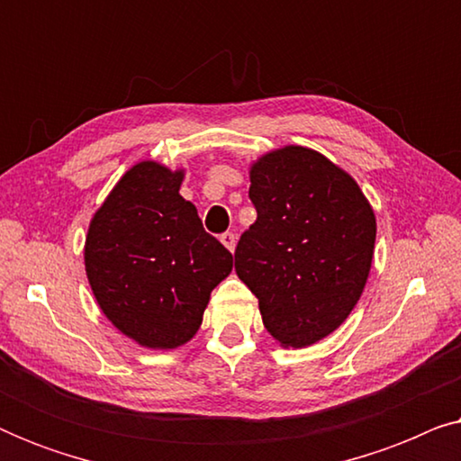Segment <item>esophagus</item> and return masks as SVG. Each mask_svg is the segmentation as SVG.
<instances>
[{"label":"esophagus","mask_w":461,"mask_h":461,"mask_svg":"<svg viewBox=\"0 0 461 461\" xmlns=\"http://www.w3.org/2000/svg\"><path fill=\"white\" fill-rule=\"evenodd\" d=\"M220 241L224 243V248L229 249L230 254L235 251V248H237V235H235V232H224V235L220 237Z\"/></svg>","instance_id":"34e87169"}]
</instances>
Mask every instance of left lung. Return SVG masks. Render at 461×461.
<instances>
[{"label":"left lung","instance_id":"1","mask_svg":"<svg viewBox=\"0 0 461 461\" xmlns=\"http://www.w3.org/2000/svg\"><path fill=\"white\" fill-rule=\"evenodd\" d=\"M258 218L235 270L262 323L285 348H306L348 319L367 283L375 213L355 178L317 150L289 144L249 167Z\"/></svg>","mask_w":461,"mask_h":461}]
</instances>
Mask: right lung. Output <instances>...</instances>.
<instances>
[{
	"label": "right lung",
	"instance_id": "add662e5",
	"mask_svg": "<svg viewBox=\"0 0 461 461\" xmlns=\"http://www.w3.org/2000/svg\"><path fill=\"white\" fill-rule=\"evenodd\" d=\"M185 169L140 161L122 176L87 229L84 260L104 317L144 348L186 344L212 289L232 270L230 251L207 235L180 194Z\"/></svg>",
	"mask_w": 461,
	"mask_h": 461
}]
</instances>
